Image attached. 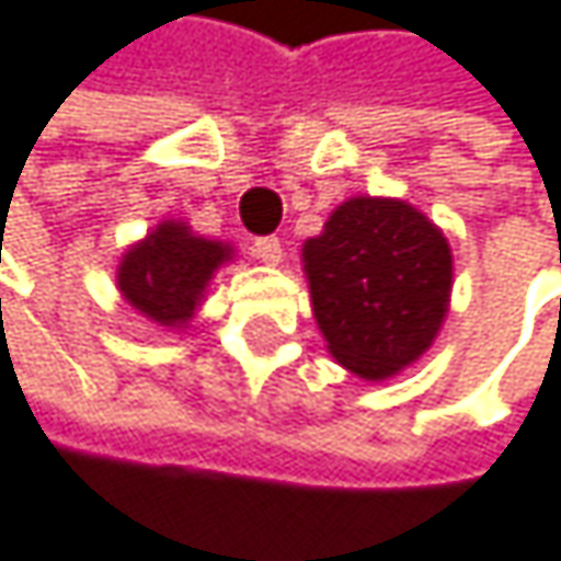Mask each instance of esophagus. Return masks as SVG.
<instances>
[{"label": "esophagus", "mask_w": 561, "mask_h": 561, "mask_svg": "<svg viewBox=\"0 0 561 561\" xmlns=\"http://www.w3.org/2000/svg\"><path fill=\"white\" fill-rule=\"evenodd\" d=\"M252 252L255 259H262L265 265H278L283 262V242H278V236H259L252 242Z\"/></svg>", "instance_id": "obj_1"}]
</instances>
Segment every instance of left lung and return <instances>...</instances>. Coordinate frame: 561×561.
Segmentation results:
<instances>
[{
	"instance_id": "obj_1",
	"label": "left lung",
	"mask_w": 561,
	"mask_h": 561,
	"mask_svg": "<svg viewBox=\"0 0 561 561\" xmlns=\"http://www.w3.org/2000/svg\"><path fill=\"white\" fill-rule=\"evenodd\" d=\"M316 322L335 362L365 381H388L437 339L454 255L447 236L411 203L352 196L302 245Z\"/></svg>"
}]
</instances>
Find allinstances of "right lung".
I'll return each mask as SVG.
<instances>
[{"instance_id": "add662e5", "label": "right lung", "mask_w": 561, "mask_h": 561, "mask_svg": "<svg viewBox=\"0 0 561 561\" xmlns=\"http://www.w3.org/2000/svg\"><path fill=\"white\" fill-rule=\"evenodd\" d=\"M229 259V242L203 239L186 222L163 219L124 252L117 289L144 319L163 329H186L213 272Z\"/></svg>"}]
</instances>
